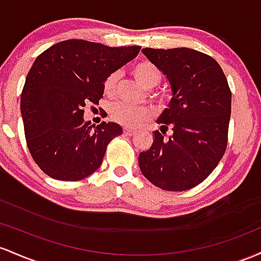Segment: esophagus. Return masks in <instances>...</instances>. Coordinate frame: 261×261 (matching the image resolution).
I'll return each mask as SVG.
<instances>
[{"mask_svg": "<svg viewBox=\"0 0 261 261\" xmlns=\"http://www.w3.org/2000/svg\"><path fill=\"white\" fill-rule=\"evenodd\" d=\"M134 133H136V130L132 129V128H124V129H123V134H124V136H133Z\"/></svg>", "mask_w": 261, "mask_h": 261, "instance_id": "obj_1", "label": "esophagus"}]
</instances>
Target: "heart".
I'll list each match as a JSON object with an SVG mask.
<instances>
[{
	"mask_svg": "<svg viewBox=\"0 0 261 261\" xmlns=\"http://www.w3.org/2000/svg\"><path fill=\"white\" fill-rule=\"evenodd\" d=\"M132 75L136 77V80L142 85L146 90H150L158 86L162 81L163 74L162 70L155 64L150 61H138L132 67ZM119 74L117 71L112 72L106 77L103 83V92L107 96H113L116 92L117 84H118ZM110 115L113 121L125 127H137L142 124L146 119L150 118V111L146 107H133L129 105L115 103L110 108Z\"/></svg>",
	"mask_w": 261,
	"mask_h": 261,
	"instance_id": "1",
	"label": "heart"
}]
</instances>
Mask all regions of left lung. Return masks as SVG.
I'll return each mask as SVG.
<instances>
[{
    "mask_svg": "<svg viewBox=\"0 0 261 261\" xmlns=\"http://www.w3.org/2000/svg\"><path fill=\"white\" fill-rule=\"evenodd\" d=\"M166 76L171 98L158 117L153 144L139 154V168L153 185L185 191L202 182L218 165L227 148L230 93L219 64L190 48L142 49ZM173 134L163 137L167 125Z\"/></svg>",
    "mask_w": 261,
    "mask_h": 261,
    "instance_id": "1",
    "label": "left lung"
}]
</instances>
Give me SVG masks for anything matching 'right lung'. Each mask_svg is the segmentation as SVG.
Segmentation results:
<instances>
[{
    "label": "right lung",
    "instance_id": "right-lung-1",
    "mask_svg": "<svg viewBox=\"0 0 261 261\" xmlns=\"http://www.w3.org/2000/svg\"><path fill=\"white\" fill-rule=\"evenodd\" d=\"M140 46L69 39L44 50L29 70L20 95L27 145L48 176L79 181L99 168L108 143L122 127L84 119L86 103L103 97L106 77L138 55Z\"/></svg>",
    "mask_w": 261,
    "mask_h": 261
}]
</instances>
